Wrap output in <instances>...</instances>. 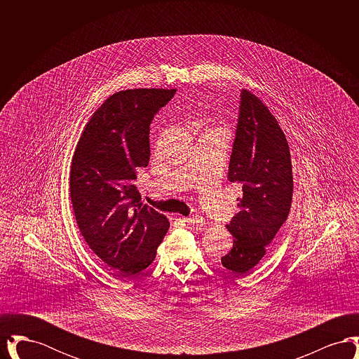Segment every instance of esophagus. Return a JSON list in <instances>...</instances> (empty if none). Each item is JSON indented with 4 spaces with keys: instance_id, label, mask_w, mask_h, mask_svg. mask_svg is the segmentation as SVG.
I'll use <instances>...</instances> for the list:
<instances>
[{
    "instance_id": "1",
    "label": "esophagus",
    "mask_w": 359,
    "mask_h": 359,
    "mask_svg": "<svg viewBox=\"0 0 359 359\" xmlns=\"http://www.w3.org/2000/svg\"><path fill=\"white\" fill-rule=\"evenodd\" d=\"M183 222L189 223V224H203V218L201 217V215H198V214H192V215H189V217H186V218H183Z\"/></svg>"
}]
</instances>
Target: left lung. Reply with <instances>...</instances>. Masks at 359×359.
Masks as SVG:
<instances>
[{
	"label": "left lung",
	"instance_id": "left-lung-1",
	"mask_svg": "<svg viewBox=\"0 0 359 359\" xmlns=\"http://www.w3.org/2000/svg\"><path fill=\"white\" fill-rule=\"evenodd\" d=\"M229 180L242 184L238 212L226 226L234 237L222 265L249 273L266 253L290 214L293 179L290 147L273 114L256 95L242 90L229 163Z\"/></svg>",
	"mask_w": 359,
	"mask_h": 359
}]
</instances>
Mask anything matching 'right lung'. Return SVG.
Listing matches in <instances>:
<instances>
[{"instance_id": "right-lung-1", "label": "right lung", "mask_w": 359, "mask_h": 359, "mask_svg": "<svg viewBox=\"0 0 359 359\" xmlns=\"http://www.w3.org/2000/svg\"><path fill=\"white\" fill-rule=\"evenodd\" d=\"M175 93L136 88L113 94L87 122L72 156L69 192L78 227L121 278L152 264L170 227L164 214L142 205L135 180L149 163V126Z\"/></svg>"}]
</instances>
